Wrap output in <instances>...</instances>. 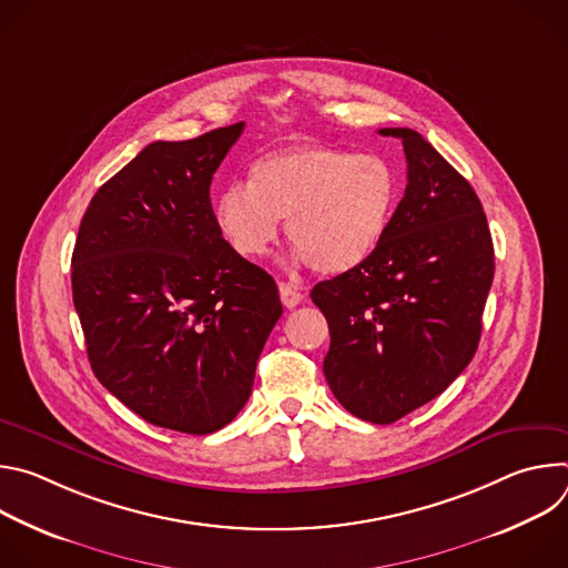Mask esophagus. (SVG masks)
<instances>
[{"label":"esophagus","mask_w":568,"mask_h":568,"mask_svg":"<svg viewBox=\"0 0 568 568\" xmlns=\"http://www.w3.org/2000/svg\"><path fill=\"white\" fill-rule=\"evenodd\" d=\"M278 292H281V301L285 307H296L303 301V292L290 283H278Z\"/></svg>","instance_id":"1"}]
</instances>
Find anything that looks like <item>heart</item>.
<instances>
[{"label":"heart","instance_id":"obj_1","mask_svg":"<svg viewBox=\"0 0 568 568\" xmlns=\"http://www.w3.org/2000/svg\"><path fill=\"white\" fill-rule=\"evenodd\" d=\"M397 191L393 166L377 154L294 143L258 156L250 184L222 189L213 211L240 256H265L278 237V217H287L294 261L321 274H344L377 250Z\"/></svg>","mask_w":568,"mask_h":568}]
</instances>
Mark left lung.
Instances as JSON below:
<instances>
[{"mask_svg":"<svg viewBox=\"0 0 568 568\" xmlns=\"http://www.w3.org/2000/svg\"><path fill=\"white\" fill-rule=\"evenodd\" d=\"M379 134L404 145V197L377 250L310 296L331 328V390L353 416L390 425L471 362L495 250L480 200L443 154L409 128Z\"/></svg>","mask_w":568,"mask_h":568,"instance_id":"obj_1","label":"left lung"}]
</instances>
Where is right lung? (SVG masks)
<instances>
[{"label":"right lung","mask_w":568,"mask_h":568,"mask_svg":"<svg viewBox=\"0 0 568 568\" xmlns=\"http://www.w3.org/2000/svg\"><path fill=\"white\" fill-rule=\"evenodd\" d=\"M245 123L154 141L92 197L71 256L99 382L150 425L204 436L245 407L283 314L215 222L211 180Z\"/></svg>","instance_id":"1"}]
</instances>
